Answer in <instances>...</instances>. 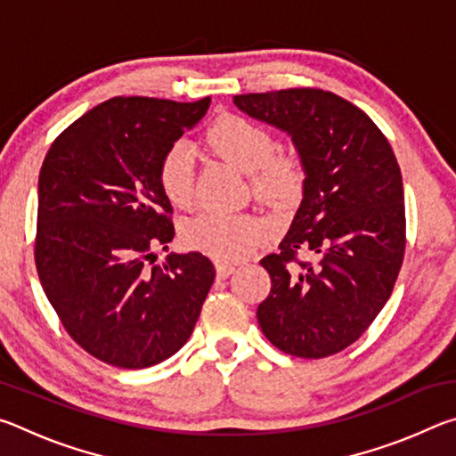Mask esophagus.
Instances as JSON below:
<instances>
[{
    "mask_svg": "<svg viewBox=\"0 0 456 456\" xmlns=\"http://www.w3.org/2000/svg\"><path fill=\"white\" fill-rule=\"evenodd\" d=\"M215 269H217V277H223V280H225V277H229L235 272V265L225 264V261H217V264H215Z\"/></svg>",
    "mask_w": 456,
    "mask_h": 456,
    "instance_id": "obj_1",
    "label": "esophagus"
}]
</instances>
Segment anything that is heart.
I'll return each mask as SVG.
<instances>
[{
	"label": "heart",
	"mask_w": 456,
	"mask_h": 456,
	"mask_svg": "<svg viewBox=\"0 0 456 456\" xmlns=\"http://www.w3.org/2000/svg\"><path fill=\"white\" fill-rule=\"evenodd\" d=\"M207 142L223 159L251 175V189L261 203L288 209L304 187V163L296 151H275L277 138L265 125L223 114L207 128ZM159 187L168 203L187 207L195 184V151L187 141H175L163 152L157 168ZM267 225L253 215L205 211L184 221L181 239L189 249L217 261H237L265 241Z\"/></svg>",
	"instance_id": "heart-1"
}]
</instances>
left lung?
I'll return each instance as SVG.
<instances>
[{"instance_id": "1", "label": "left lung", "mask_w": 456, "mask_h": 456, "mask_svg": "<svg viewBox=\"0 0 456 456\" xmlns=\"http://www.w3.org/2000/svg\"><path fill=\"white\" fill-rule=\"evenodd\" d=\"M233 102L285 130L302 157V205L280 251L261 265L272 291L257 322L275 348L328 358L364 334L395 289L404 259L403 175L388 138L334 92L288 88ZM313 256L299 260L298 251Z\"/></svg>"}]
</instances>
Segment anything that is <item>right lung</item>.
<instances>
[{"mask_svg": "<svg viewBox=\"0 0 456 456\" xmlns=\"http://www.w3.org/2000/svg\"><path fill=\"white\" fill-rule=\"evenodd\" d=\"M209 104L110 98L74 120L44 159L37 275L74 342L110 366L149 368L179 352L213 285L203 253L168 256L163 267L152 253L175 237L159 160Z\"/></svg>", "mask_w": 456, "mask_h": 456, "instance_id": "right-lung-1", "label": "right lung"}]
</instances>
